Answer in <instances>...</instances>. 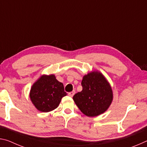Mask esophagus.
Here are the masks:
<instances>
[{"label": "esophagus", "instance_id": "obj_1", "mask_svg": "<svg viewBox=\"0 0 147 147\" xmlns=\"http://www.w3.org/2000/svg\"><path fill=\"white\" fill-rule=\"evenodd\" d=\"M74 94H75V91H71V92H70V93H69V96H71V97H73V95H74Z\"/></svg>", "mask_w": 147, "mask_h": 147}]
</instances>
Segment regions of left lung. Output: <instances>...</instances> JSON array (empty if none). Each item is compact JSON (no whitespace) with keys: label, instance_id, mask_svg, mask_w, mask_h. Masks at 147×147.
<instances>
[{"label":"left lung","instance_id":"obj_1","mask_svg":"<svg viewBox=\"0 0 147 147\" xmlns=\"http://www.w3.org/2000/svg\"><path fill=\"white\" fill-rule=\"evenodd\" d=\"M82 91L73 96L76 105L88 117H96L109 108L113 101L110 84L98 71H91L83 76Z\"/></svg>","mask_w":147,"mask_h":147}]
</instances>
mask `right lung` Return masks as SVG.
<instances>
[{"label": "right lung", "instance_id": "add662e5", "mask_svg": "<svg viewBox=\"0 0 147 147\" xmlns=\"http://www.w3.org/2000/svg\"><path fill=\"white\" fill-rule=\"evenodd\" d=\"M67 94L63 84L57 80L54 74H43L31 87L30 98L38 110L49 112L58 108Z\"/></svg>", "mask_w": 147, "mask_h": 147}]
</instances>
